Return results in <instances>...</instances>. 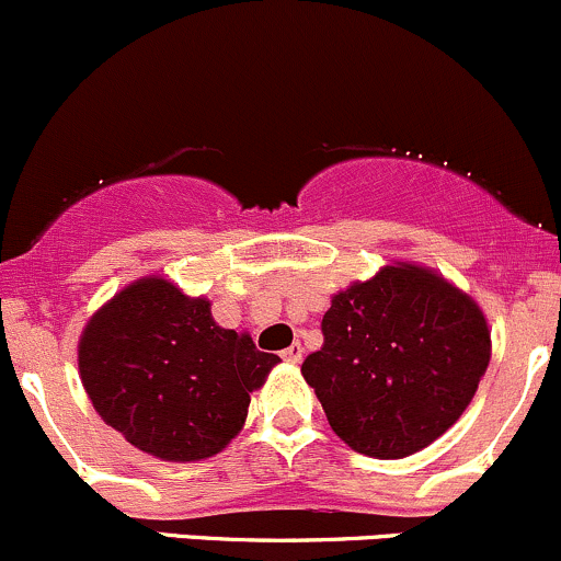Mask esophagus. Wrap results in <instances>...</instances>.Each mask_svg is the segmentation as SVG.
Wrapping results in <instances>:
<instances>
[{"label": "esophagus", "instance_id": "1", "mask_svg": "<svg viewBox=\"0 0 561 561\" xmlns=\"http://www.w3.org/2000/svg\"><path fill=\"white\" fill-rule=\"evenodd\" d=\"M282 359H287V363L298 365L300 359H304V346H300V344H293V346H287V350L282 352Z\"/></svg>", "mask_w": 561, "mask_h": 561}]
</instances>
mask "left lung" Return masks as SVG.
Returning <instances> with one entry per match:
<instances>
[{
	"instance_id": "1",
	"label": "left lung",
	"mask_w": 561,
	"mask_h": 561,
	"mask_svg": "<svg viewBox=\"0 0 561 561\" xmlns=\"http://www.w3.org/2000/svg\"><path fill=\"white\" fill-rule=\"evenodd\" d=\"M322 346L300 365L344 444L400 459L462 416L489 365L481 309L444 276L387 265L333 296Z\"/></svg>"
}]
</instances>
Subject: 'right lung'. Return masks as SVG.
<instances>
[{
  "label": "right lung",
  "instance_id": "obj_1",
  "mask_svg": "<svg viewBox=\"0 0 561 561\" xmlns=\"http://www.w3.org/2000/svg\"><path fill=\"white\" fill-rule=\"evenodd\" d=\"M276 363L247 333L217 325L209 300L156 276L117 293L80 339V379L99 416L169 462L226 449Z\"/></svg>",
  "mask_w": 561,
  "mask_h": 561
}]
</instances>
